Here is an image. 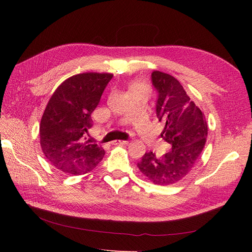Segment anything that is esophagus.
Returning a JSON list of instances; mask_svg holds the SVG:
<instances>
[{
    "mask_svg": "<svg viewBox=\"0 0 252 252\" xmlns=\"http://www.w3.org/2000/svg\"><path fill=\"white\" fill-rule=\"evenodd\" d=\"M128 141H114L112 142V145H120V146H125V145H128Z\"/></svg>",
    "mask_w": 252,
    "mask_h": 252,
    "instance_id": "1",
    "label": "esophagus"
}]
</instances>
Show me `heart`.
<instances>
[{
	"label": "heart",
	"mask_w": 252,
	"mask_h": 252,
	"mask_svg": "<svg viewBox=\"0 0 252 252\" xmlns=\"http://www.w3.org/2000/svg\"><path fill=\"white\" fill-rule=\"evenodd\" d=\"M134 88H143V89H146V88H145V86L143 85V84H140V83H134V84H132V85L130 86V89H134Z\"/></svg>",
	"instance_id": "obj_1"
}]
</instances>
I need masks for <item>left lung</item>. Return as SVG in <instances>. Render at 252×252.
I'll list each match as a JSON object with an SVG mask.
<instances>
[{"mask_svg":"<svg viewBox=\"0 0 252 252\" xmlns=\"http://www.w3.org/2000/svg\"><path fill=\"white\" fill-rule=\"evenodd\" d=\"M151 81L158 94L157 117L164 124L161 136L171 145V150L162 158L146 152L138 167L155 184L170 185L185 178L197 162L208 126L204 113L190 100L177 79L168 73L154 71Z\"/></svg>","mask_w":252,"mask_h":252,"instance_id":"left-lung-1","label":"left lung"}]
</instances>
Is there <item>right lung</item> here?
Here are the masks:
<instances>
[{
    "label": "right lung",
    "instance_id": "1",
    "mask_svg": "<svg viewBox=\"0 0 252 252\" xmlns=\"http://www.w3.org/2000/svg\"><path fill=\"white\" fill-rule=\"evenodd\" d=\"M112 77L97 72L75 74L51 95L41 120L40 144L57 169L79 175L91 171L102 161L104 149L83 134L93 126L91 113Z\"/></svg>",
    "mask_w": 252,
    "mask_h": 252
}]
</instances>
